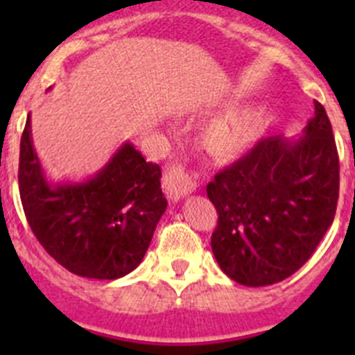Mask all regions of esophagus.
Masks as SVG:
<instances>
[{"label":"esophagus","instance_id":"obj_1","mask_svg":"<svg viewBox=\"0 0 355 355\" xmlns=\"http://www.w3.org/2000/svg\"><path fill=\"white\" fill-rule=\"evenodd\" d=\"M163 188L171 200H180L181 197L188 196L196 190V181L184 172L181 165H172L165 175H163Z\"/></svg>","mask_w":355,"mask_h":355}]
</instances>
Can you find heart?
Segmentation results:
<instances>
[{
  "instance_id": "heart-1",
  "label": "heart",
  "mask_w": 355,
  "mask_h": 355,
  "mask_svg": "<svg viewBox=\"0 0 355 355\" xmlns=\"http://www.w3.org/2000/svg\"><path fill=\"white\" fill-rule=\"evenodd\" d=\"M265 128L261 108L241 110L209 124L202 135V144L213 156H234L250 146Z\"/></svg>"
}]
</instances>
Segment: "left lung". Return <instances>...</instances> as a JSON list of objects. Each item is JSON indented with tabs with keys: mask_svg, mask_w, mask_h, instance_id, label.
<instances>
[{
	"mask_svg": "<svg viewBox=\"0 0 355 355\" xmlns=\"http://www.w3.org/2000/svg\"><path fill=\"white\" fill-rule=\"evenodd\" d=\"M218 222L211 250L227 277L268 286L311 258L336 213L340 159L325 108L297 140H259L206 187Z\"/></svg>",
	"mask_w": 355,
	"mask_h": 355,
	"instance_id": "8db88e82",
	"label": "left lung"
}]
</instances>
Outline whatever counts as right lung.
Segmentation results:
<instances>
[{
	"instance_id": "add662e5",
	"label": "right lung",
	"mask_w": 355,
	"mask_h": 355,
	"mask_svg": "<svg viewBox=\"0 0 355 355\" xmlns=\"http://www.w3.org/2000/svg\"><path fill=\"white\" fill-rule=\"evenodd\" d=\"M159 178L158 165L126 142L90 180L49 183L28 115L19 153L24 215L46 252L72 274L110 281L140 265L167 209Z\"/></svg>"
}]
</instances>
